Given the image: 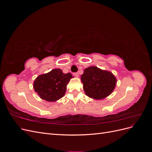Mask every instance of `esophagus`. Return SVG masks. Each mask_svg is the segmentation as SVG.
Listing matches in <instances>:
<instances>
[{
	"instance_id": "obj_1",
	"label": "esophagus",
	"mask_w": 152,
	"mask_h": 152,
	"mask_svg": "<svg viewBox=\"0 0 152 152\" xmlns=\"http://www.w3.org/2000/svg\"><path fill=\"white\" fill-rule=\"evenodd\" d=\"M73 75H74V76H75V77H79V73H77V72H76V73H73Z\"/></svg>"
}]
</instances>
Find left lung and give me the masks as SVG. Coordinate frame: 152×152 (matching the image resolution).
Instances as JSON below:
<instances>
[{"label": "left lung", "instance_id": "8db88e82", "mask_svg": "<svg viewBox=\"0 0 152 152\" xmlns=\"http://www.w3.org/2000/svg\"><path fill=\"white\" fill-rule=\"evenodd\" d=\"M81 81L86 94L94 99L107 98L113 91L117 83L116 78L112 72L97 66L86 68L81 75Z\"/></svg>", "mask_w": 152, "mask_h": 152}]
</instances>
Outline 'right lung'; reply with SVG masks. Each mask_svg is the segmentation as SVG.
<instances>
[{"instance_id": "1", "label": "right lung", "mask_w": 152, "mask_h": 152, "mask_svg": "<svg viewBox=\"0 0 152 152\" xmlns=\"http://www.w3.org/2000/svg\"><path fill=\"white\" fill-rule=\"evenodd\" d=\"M72 77L70 73H63L61 69H53L37 77L34 88L40 98L50 102H56L65 95L66 85Z\"/></svg>"}]
</instances>
